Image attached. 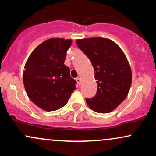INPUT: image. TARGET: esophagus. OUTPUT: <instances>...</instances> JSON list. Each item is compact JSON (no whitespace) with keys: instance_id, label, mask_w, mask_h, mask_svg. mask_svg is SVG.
Listing matches in <instances>:
<instances>
[{"instance_id":"esophagus-1","label":"esophagus","mask_w":156,"mask_h":156,"mask_svg":"<svg viewBox=\"0 0 156 156\" xmlns=\"http://www.w3.org/2000/svg\"><path fill=\"white\" fill-rule=\"evenodd\" d=\"M76 80L77 81V83H78V85H80V83H81V79H80V78H77Z\"/></svg>"}]
</instances>
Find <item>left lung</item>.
Masks as SVG:
<instances>
[{
  "instance_id": "8db88e82",
  "label": "left lung",
  "mask_w": 156,
  "mask_h": 156,
  "mask_svg": "<svg viewBox=\"0 0 156 156\" xmlns=\"http://www.w3.org/2000/svg\"><path fill=\"white\" fill-rule=\"evenodd\" d=\"M76 43L90 59L94 69L98 92L87 98L95 112H112L126 98L132 83V72L124 52L114 41L102 37L78 39Z\"/></svg>"
}]
</instances>
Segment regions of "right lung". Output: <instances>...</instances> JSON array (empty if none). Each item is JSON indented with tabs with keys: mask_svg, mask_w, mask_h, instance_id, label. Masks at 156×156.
Returning <instances> with one entry per match:
<instances>
[{
	"mask_svg": "<svg viewBox=\"0 0 156 156\" xmlns=\"http://www.w3.org/2000/svg\"><path fill=\"white\" fill-rule=\"evenodd\" d=\"M71 44V39H48L34 50L25 64L23 80L27 95L46 112L64 106L76 89V81L64 65Z\"/></svg>",
	"mask_w": 156,
	"mask_h": 156,
	"instance_id": "1",
	"label": "right lung"
}]
</instances>
